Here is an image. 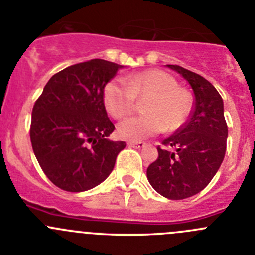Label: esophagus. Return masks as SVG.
<instances>
[{
	"instance_id": "esophagus-1",
	"label": "esophagus",
	"mask_w": 255,
	"mask_h": 255,
	"mask_svg": "<svg viewBox=\"0 0 255 255\" xmlns=\"http://www.w3.org/2000/svg\"><path fill=\"white\" fill-rule=\"evenodd\" d=\"M128 145L132 148H143L145 145L144 142H128Z\"/></svg>"
}]
</instances>
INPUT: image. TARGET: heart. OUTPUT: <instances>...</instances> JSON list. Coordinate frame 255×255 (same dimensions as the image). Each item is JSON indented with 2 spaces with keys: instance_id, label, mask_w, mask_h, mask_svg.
Instances as JSON below:
<instances>
[{
  "instance_id": "obj_1",
  "label": "heart",
  "mask_w": 255,
  "mask_h": 255,
  "mask_svg": "<svg viewBox=\"0 0 255 255\" xmlns=\"http://www.w3.org/2000/svg\"><path fill=\"white\" fill-rule=\"evenodd\" d=\"M144 101L143 116L120 123L117 134L127 140H140L159 133H174L189 117L193 100L185 88L168 72L157 68L145 70L112 80L103 90L106 110L115 120H122L135 108L137 100Z\"/></svg>"
}]
</instances>
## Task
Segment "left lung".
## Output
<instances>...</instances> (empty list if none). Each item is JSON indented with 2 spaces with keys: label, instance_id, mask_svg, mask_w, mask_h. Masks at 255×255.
I'll use <instances>...</instances> for the list:
<instances>
[{
  "label": "left lung",
  "instance_id": "8db88e82",
  "mask_svg": "<svg viewBox=\"0 0 255 255\" xmlns=\"http://www.w3.org/2000/svg\"><path fill=\"white\" fill-rule=\"evenodd\" d=\"M167 66L189 82L194 105L187 122L157 148L159 155L147 168V178L160 196L185 199L203 190L221 167L228 126L223 100L209 81L178 65Z\"/></svg>",
  "mask_w": 255,
  "mask_h": 255
}]
</instances>
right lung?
I'll return each mask as SVG.
<instances>
[{
    "instance_id": "1",
    "label": "right lung",
    "mask_w": 255,
    "mask_h": 255,
    "mask_svg": "<svg viewBox=\"0 0 255 255\" xmlns=\"http://www.w3.org/2000/svg\"><path fill=\"white\" fill-rule=\"evenodd\" d=\"M122 66L91 59L52 76L32 110V149L46 177L66 192H83L112 172L125 142L107 139L115 126L103 102Z\"/></svg>"
}]
</instances>
